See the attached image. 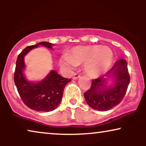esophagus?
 <instances>
[{
  "label": "esophagus",
  "instance_id": "1",
  "mask_svg": "<svg viewBox=\"0 0 146 146\" xmlns=\"http://www.w3.org/2000/svg\"><path fill=\"white\" fill-rule=\"evenodd\" d=\"M80 77V75L79 74L75 73L74 74V76H73V79L74 80H76V79H78Z\"/></svg>",
  "mask_w": 146,
  "mask_h": 146
}]
</instances>
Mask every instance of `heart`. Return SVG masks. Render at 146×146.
I'll return each mask as SVG.
<instances>
[{"mask_svg": "<svg viewBox=\"0 0 146 146\" xmlns=\"http://www.w3.org/2000/svg\"><path fill=\"white\" fill-rule=\"evenodd\" d=\"M113 52L102 45L77 46L72 50L70 56L63 58V62L70 66L85 63V70L91 77H98L110 66Z\"/></svg>", "mask_w": 146, "mask_h": 146, "instance_id": "1", "label": "heart"}]
</instances>
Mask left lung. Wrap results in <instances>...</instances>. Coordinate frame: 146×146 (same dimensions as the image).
I'll list each match as a JSON object with an SVG mask.
<instances>
[{
    "label": "left lung",
    "mask_w": 146,
    "mask_h": 146,
    "mask_svg": "<svg viewBox=\"0 0 146 146\" xmlns=\"http://www.w3.org/2000/svg\"><path fill=\"white\" fill-rule=\"evenodd\" d=\"M107 75L115 80L111 88L106 87L103 76L93 79L91 87L84 92L86 101L90 106L98 111H106L116 106L126 94L130 82L127 62L123 59L117 60Z\"/></svg>",
    "instance_id": "obj_1"
}]
</instances>
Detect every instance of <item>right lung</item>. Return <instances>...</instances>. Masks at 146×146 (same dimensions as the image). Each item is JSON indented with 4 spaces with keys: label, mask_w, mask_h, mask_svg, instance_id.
<instances>
[{
    "label": "right lung",
    "mask_w": 146,
    "mask_h": 146,
    "mask_svg": "<svg viewBox=\"0 0 146 146\" xmlns=\"http://www.w3.org/2000/svg\"><path fill=\"white\" fill-rule=\"evenodd\" d=\"M39 45L52 48V44L47 42H40L36 45L26 47L18 56L14 81L22 100L27 106L38 111H50L59 105L64 87L71 79L61 76L54 70L52 71L40 82L33 84L25 79L23 73L25 67L24 56L31 50Z\"/></svg>",
    "instance_id": "obj_1"
}]
</instances>
